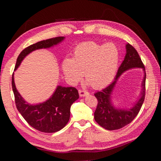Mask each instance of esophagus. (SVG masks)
<instances>
[{"label":"esophagus","instance_id":"obj_1","mask_svg":"<svg viewBox=\"0 0 161 161\" xmlns=\"http://www.w3.org/2000/svg\"><path fill=\"white\" fill-rule=\"evenodd\" d=\"M79 94H80V97H85V96H87V95L89 94L88 92L81 90V89H80V90H79Z\"/></svg>","mask_w":161,"mask_h":161}]
</instances>
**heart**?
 Segmentation results:
<instances>
[{
    "label": "heart",
    "instance_id": "heart-1",
    "mask_svg": "<svg viewBox=\"0 0 161 161\" xmlns=\"http://www.w3.org/2000/svg\"><path fill=\"white\" fill-rule=\"evenodd\" d=\"M119 61V50L112 42L99 44L95 42L81 43L75 49L72 59L62 62V70L70 82L80 80L81 72L94 88H102L109 84L115 76Z\"/></svg>",
    "mask_w": 161,
    "mask_h": 161
}]
</instances>
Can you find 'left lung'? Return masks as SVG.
I'll use <instances>...</instances> for the list:
<instances>
[{
  "mask_svg": "<svg viewBox=\"0 0 161 161\" xmlns=\"http://www.w3.org/2000/svg\"><path fill=\"white\" fill-rule=\"evenodd\" d=\"M126 54L123 62L119 67L116 77L112 83L103 89L102 91L97 92L94 96L98 100V104L94 112V119L98 124L105 129L112 130L123 128L130 124L142 107L145 99L146 92V78L145 67L141 61L139 54L136 49L128 43L126 45ZM133 68H142L144 71V77L142 82V91L141 92L140 100L130 110H121L114 108L111 103V94L118 77L125 70Z\"/></svg>",
  "mask_w": 161,
  "mask_h": 161,
  "instance_id": "1",
  "label": "left lung"
}]
</instances>
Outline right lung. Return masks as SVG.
<instances>
[{"label":"right lung","mask_w":161,"mask_h":161,"mask_svg":"<svg viewBox=\"0 0 161 161\" xmlns=\"http://www.w3.org/2000/svg\"><path fill=\"white\" fill-rule=\"evenodd\" d=\"M64 39V37H53L27 47L18 55L14 70L17 69L23 59L32 51L53 47ZM12 88L19 112L30 126L44 133H54L63 129L69 120L71 106L79 99L78 91L75 87L58 86L54 94L46 102L35 105L30 104L16 89L14 73L12 76Z\"/></svg>","instance_id":"obj_1"}]
</instances>
